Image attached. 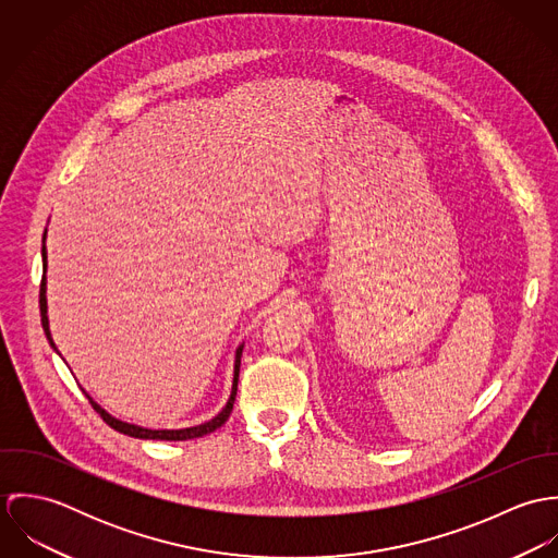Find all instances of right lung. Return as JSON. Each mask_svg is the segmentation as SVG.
I'll return each mask as SVG.
<instances>
[{
  "instance_id": "add662e5",
  "label": "right lung",
  "mask_w": 558,
  "mask_h": 558,
  "mask_svg": "<svg viewBox=\"0 0 558 558\" xmlns=\"http://www.w3.org/2000/svg\"><path fill=\"white\" fill-rule=\"evenodd\" d=\"M43 257H45V268H47V251H45V244H43ZM45 275H43V281H40V316H43V328H45V335L49 339V343L56 348L53 339H51V332H49V319H47V296H45ZM240 356H242V345L236 350V365H234V387H232V396L228 399L226 408L208 423H202V425H195V427H186V429H146V427H140V425H131V423H124V421H118L113 418L111 414H107L94 399L89 396H85L87 401L92 403V408L100 414V418L113 427L116 432L120 434H126V436H133V438H146V440H191V438H199V436H206L210 432H215L217 427H221L228 418H230V412L234 408V399H236V391H239V372H240Z\"/></svg>"
}]
</instances>
